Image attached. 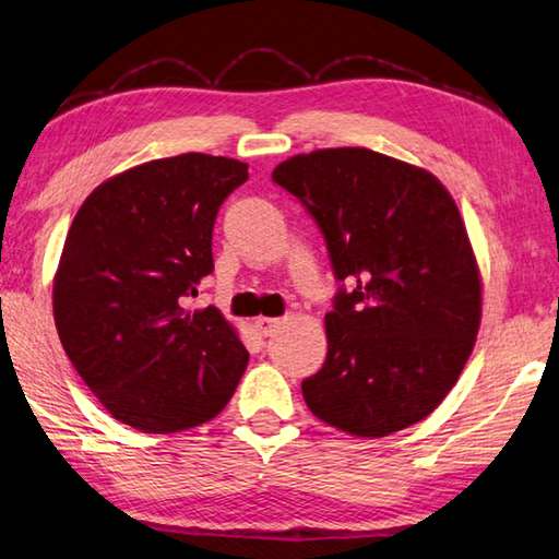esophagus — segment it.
Returning <instances> with one entry per match:
<instances>
[{
  "instance_id": "34e87169",
  "label": "esophagus",
  "mask_w": 559,
  "mask_h": 559,
  "mask_svg": "<svg viewBox=\"0 0 559 559\" xmlns=\"http://www.w3.org/2000/svg\"><path fill=\"white\" fill-rule=\"evenodd\" d=\"M253 324H257V330L263 334V337H269V334L276 332L281 320L278 318H257L253 320Z\"/></svg>"
}]
</instances>
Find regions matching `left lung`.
<instances>
[{
	"label": "left lung",
	"instance_id": "obj_1",
	"mask_svg": "<svg viewBox=\"0 0 559 559\" xmlns=\"http://www.w3.org/2000/svg\"><path fill=\"white\" fill-rule=\"evenodd\" d=\"M328 245L340 283L328 357L302 381L322 423L383 438L438 408L481 320V278L442 182L369 148H320L273 170Z\"/></svg>",
	"mask_w": 559,
	"mask_h": 559
}]
</instances>
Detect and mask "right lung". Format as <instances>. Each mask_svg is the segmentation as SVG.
Wrapping results in <instances>:
<instances>
[{
  "label": "right lung",
  "instance_id": "obj_1",
  "mask_svg": "<svg viewBox=\"0 0 559 559\" xmlns=\"http://www.w3.org/2000/svg\"><path fill=\"white\" fill-rule=\"evenodd\" d=\"M247 164L180 154L124 170L78 210L53 283L58 337L119 423L178 432L229 403L249 352L217 308L188 310L212 261L222 202Z\"/></svg>",
  "mask_w": 559,
  "mask_h": 559
}]
</instances>
